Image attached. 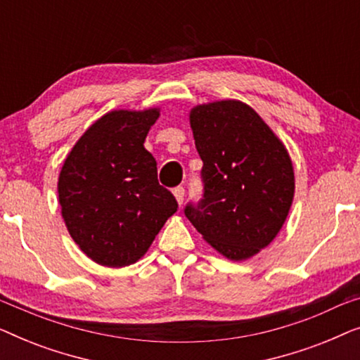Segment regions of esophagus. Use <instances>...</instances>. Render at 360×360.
<instances>
[{"mask_svg":"<svg viewBox=\"0 0 360 360\" xmlns=\"http://www.w3.org/2000/svg\"><path fill=\"white\" fill-rule=\"evenodd\" d=\"M174 196H175L176 203L181 206V203H184V198H185V188H184V186H176V188H174Z\"/></svg>","mask_w":360,"mask_h":360,"instance_id":"1","label":"esophagus"}]
</instances>
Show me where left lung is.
<instances>
[{"instance_id":"left-lung-1","label":"left lung","mask_w":360,"mask_h":360,"mask_svg":"<svg viewBox=\"0 0 360 360\" xmlns=\"http://www.w3.org/2000/svg\"><path fill=\"white\" fill-rule=\"evenodd\" d=\"M190 126L203 160L205 195L185 216L216 252L243 262L267 248L287 219L292 159L257 111L239 100L193 106Z\"/></svg>"}]
</instances>
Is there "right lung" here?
<instances>
[{
	"mask_svg": "<svg viewBox=\"0 0 360 360\" xmlns=\"http://www.w3.org/2000/svg\"><path fill=\"white\" fill-rule=\"evenodd\" d=\"M160 108L112 110L83 132L58 174L68 234L93 262L120 269L144 257L176 200L157 181L144 141Z\"/></svg>",
	"mask_w": 360,
	"mask_h": 360,
	"instance_id": "add662e5",
	"label": "right lung"
}]
</instances>
